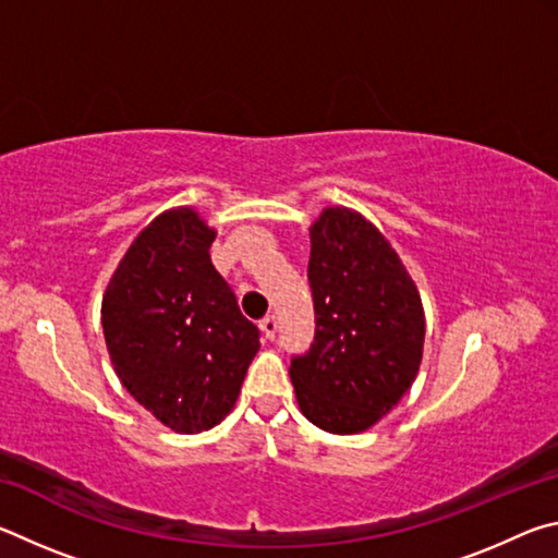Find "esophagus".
I'll return each instance as SVG.
<instances>
[{
	"label": "esophagus",
	"mask_w": 558,
	"mask_h": 558,
	"mask_svg": "<svg viewBox=\"0 0 558 558\" xmlns=\"http://www.w3.org/2000/svg\"><path fill=\"white\" fill-rule=\"evenodd\" d=\"M260 329H263V335H266V339H276V332H278L276 317H272V315L263 317V319H260Z\"/></svg>",
	"instance_id": "1"
}]
</instances>
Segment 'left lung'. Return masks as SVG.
Segmentation results:
<instances>
[{
	"label": "left lung",
	"mask_w": 558,
	"mask_h": 558,
	"mask_svg": "<svg viewBox=\"0 0 558 558\" xmlns=\"http://www.w3.org/2000/svg\"><path fill=\"white\" fill-rule=\"evenodd\" d=\"M315 342L290 364L298 405L337 436L376 426L421 369L426 315L386 235L354 209L327 206L310 226Z\"/></svg>",
	"instance_id": "1"
}]
</instances>
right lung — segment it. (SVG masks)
I'll list each match as a JSON object with an SVG mask.
<instances>
[{
  "label": "right lung",
  "instance_id": "1",
  "mask_svg": "<svg viewBox=\"0 0 558 558\" xmlns=\"http://www.w3.org/2000/svg\"><path fill=\"white\" fill-rule=\"evenodd\" d=\"M216 229L192 206L155 216L130 243L102 292L100 319L120 384L174 433L209 430L233 411L258 327L209 248Z\"/></svg>",
  "mask_w": 558,
  "mask_h": 558
}]
</instances>
